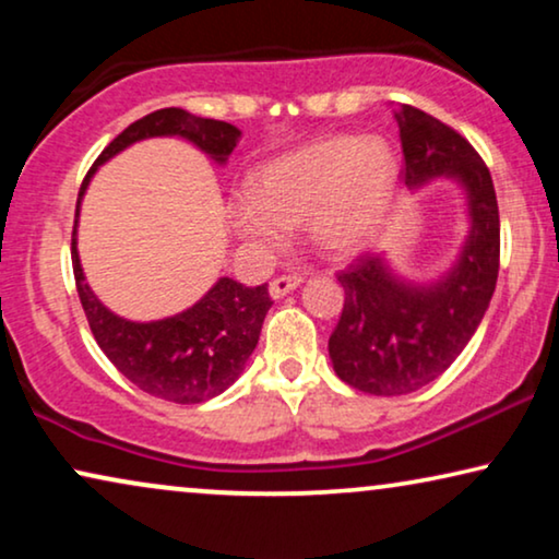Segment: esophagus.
I'll list each match as a JSON object with an SVG mask.
<instances>
[{"mask_svg": "<svg viewBox=\"0 0 559 559\" xmlns=\"http://www.w3.org/2000/svg\"><path fill=\"white\" fill-rule=\"evenodd\" d=\"M300 285H302L300 274H282V277L270 282V295L274 297V300H280V297L293 293V289L300 287Z\"/></svg>", "mask_w": 559, "mask_h": 559, "instance_id": "esophagus-1", "label": "esophagus"}]
</instances>
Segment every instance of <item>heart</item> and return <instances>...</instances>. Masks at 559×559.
I'll use <instances>...</instances> for the list:
<instances>
[{
    "instance_id": "obj_1",
    "label": "heart",
    "mask_w": 559,
    "mask_h": 559,
    "mask_svg": "<svg viewBox=\"0 0 559 559\" xmlns=\"http://www.w3.org/2000/svg\"><path fill=\"white\" fill-rule=\"evenodd\" d=\"M400 178L392 147L379 136H328L264 163L249 178V203L231 211L241 239L277 247L282 228L308 224L328 254L361 249L377 231Z\"/></svg>"
}]
</instances>
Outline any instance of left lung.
<instances>
[{"mask_svg":"<svg viewBox=\"0 0 559 559\" xmlns=\"http://www.w3.org/2000/svg\"><path fill=\"white\" fill-rule=\"evenodd\" d=\"M394 119L407 188L453 180L468 234L453 266L427 285L396 274L384 254L358 257L338 274L346 300L328 354L341 381L377 396L417 392L461 356L491 302L501 247L493 180L478 152L415 106L400 104Z\"/></svg>","mask_w":559,"mask_h":559,"instance_id":"8db88e82","label":"left lung"}]
</instances>
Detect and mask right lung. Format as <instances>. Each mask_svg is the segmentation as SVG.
<instances>
[{
	"label": "right lung",
	"mask_w": 559,
	"mask_h": 559,
	"mask_svg": "<svg viewBox=\"0 0 559 559\" xmlns=\"http://www.w3.org/2000/svg\"><path fill=\"white\" fill-rule=\"evenodd\" d=\"M152 136H182L205 152L213 163L226 165L241 132L228 121L203 119L175 106L152 111L129 124L98 155L81 186L71 249L75 287L98 348L134 386L175 404H201L226 392L241 377L249 356L254 354L266 310L272 308L266 285L247 287L231 277H221L201 300L178 316L136 323L119 318L98 300L83 277L79 249H75L81 201L94 173L121 150Z\"/></svg>",
	"instance_id": "add662e5"
}]
</instances>
